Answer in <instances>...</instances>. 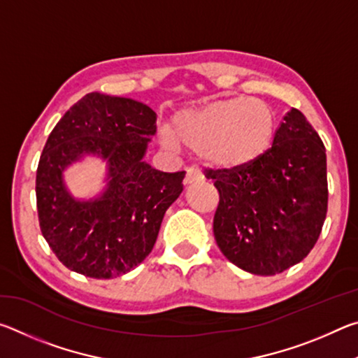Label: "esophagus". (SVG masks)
Returning a JSON list of instances; mask_svg holds the SVG:
<instances>
[{"label":"esophagus","instance_id":"1","mask_svg":"<svg viewBox=\"0 0 358 358\" xmlns=\"http://www.w3.org/2000/svg\"><path fill=\"white\" fill-rule=\"evenodd\" d=\"M202 180H203V173L196 167H189L186 171V177L183 180V183L191 185V183H196V181H202Z\"/></svg>","mask_w":358,"mask_h":358}]
</instances>
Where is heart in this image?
<instances>
[{
    "label": "heart",
    "instance_id": "heart-1",
    "mask_svg": "<svg viewBox=\"0 0 358 358\" xmlns=\"http://www.w3.org/2000/svg\"><path fill=\"white\" fill-rule=\"evenodd\" d=\"M278 131L276 115L260 99H220L186 108L172 118L161 142L199 151L207 164L222 171H241L268 153Z\"/></svg>",
    "mask_w": 358,
    "mask_h": 358
}]
</instances>
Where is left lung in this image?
I'll list each match as a JSON object with an SVG mask.
<instances>
[{"label":"left lung","mask_w":358,"mask_h":358,"mask_svg":"<svg viewBox=\"0 0 358 358\" xmlns=\"http://www.w3.org/2000/svg\"><path fill=\"white\" fill-rule=\"evenodd\" d=\"M203 173L220 192L216 243L234 265L271 276L310 254L327 216L329 185L324 142L300 110L284 115L270 151L256 164Z\"/></svg>","instance_id":"left-lung-1"}]
</instances>
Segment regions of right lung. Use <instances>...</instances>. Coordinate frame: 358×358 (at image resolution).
I'll return each instance as SVG.
<instances>
[{"label":"right lung","mask_w":358,"mask_h":358,"mask_svg":"<svg viewBox=\"0 0 358 358\" xmlns=\"http://www.w3.org/2000/svg\"><path fill=\"white\" fill-rule=\"evenodd\" d=\"M156 134V113L128 98L88 93L48 136L36 172L41 232L59 262L96 280L136 268L156 243L166 210L183 191L185 172L143 161ZM109 164V185L90 203L72 199L61 173L83 154Z\"/></svg>","instance_id":"1"}]
</instances>
